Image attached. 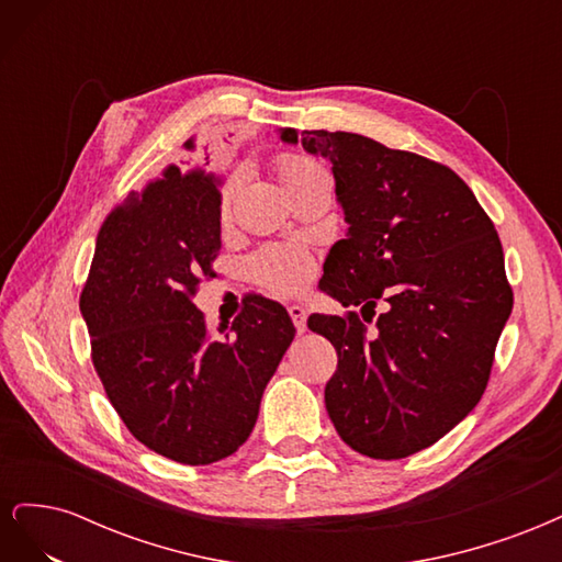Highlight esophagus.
Here are the masks:
<instances>
[{
    "instance_id": "1",
    "label": "esophagus",
    "mask_w": 562,
    "mask_h": 562,
    "mask_svg": "<svg viewBox=\"0 0 562 562\" xmlns=\"http://www.w3.org/2000/svg\"><path fill=\"white\" fill-rule=\"evenodd\" d=\"M288 314H291V318H293V326H295V330L302 335L304 330H307V310L302 307V304H291V307H288Z\"/></svg>"
}]
</instances>
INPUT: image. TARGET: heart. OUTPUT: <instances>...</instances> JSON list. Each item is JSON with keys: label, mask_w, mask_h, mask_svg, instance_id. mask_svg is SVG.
<instances>
[{"label": "heart", "mask_w": 562, "mask_h": 562, "mask_svg": "<svg viewBox=\"0 0 562 562\" xmlns=\"http://www.w3.org/2000/svg\"><path fill=\"white\" fill-rule=\"evenodd\" d=\"M277 171L285 190L295 182L326 173L321 164L302 155H281L277 159ZM227 196L229 192L225 194V199ZM246 269L248 277L258 285L267 288V291L279 295H295L310 285L314 277V260L300 246H267L250 255Z\"/></svg>", "instance_id": "heart-1"}]
</instances>
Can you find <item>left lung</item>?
Wrapping results in <instances>:
<instances>
[{
    "label": "left lung",
    "mask_w": 562,
    "mask_h": 562,
    "mask_svg": "<svg viewBox=\"0 0 562 562\" xmlns=\"http://www.w3.org/2000/svg\"><path fill=\"white\" fill-rule=\"evenodd\" d=\"M281 140L295 145L297 131L281 128ZM300 143L333 164L349 223L321 291L361 314L386 307L372 333L356 312L310 316V330L337 351L326 411L356 452L403 459L443 438L483 396L514 307L502 241L443 164L345 131H302Z\"/></svg>",
    "instance_id": "8db88e82"
}]
</instances>
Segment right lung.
<instances>
[{
    "label": "right lung",
    "mask_w": 562,
    "mask_h": 562,
    "mask_svg": "<svg viewBox=\"0 0 562 562\" xmlns=\"http://www.w3.org/2000/svg\"><path fill=\"white\" fill-rule=\"evenodd\" d=\"M182 147L194 151V138ZM217 184L201 164H171L131 192L98 232L79 297L93 368L126 429L190 467L246 443L295 337L288 312L262 295L217 335L192 302L201 277H215Z\"/></svg>",
    "instance_id": "1"
}]
</instances>
